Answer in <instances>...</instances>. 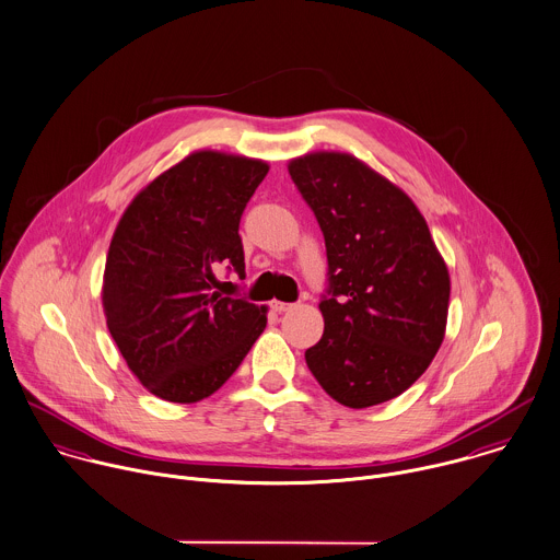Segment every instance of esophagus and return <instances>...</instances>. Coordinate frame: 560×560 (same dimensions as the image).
<instances>
[{
	"label": "esophagus",
	"instance_id": "34e87169",
	"mask_svg": "<svg viewBox=\"0 0 560 560\" xmlns=\"http://www.w3.org/2000/svg\"><path fill=\"white\" fill-rule=\"evenodd\" d=\"M271 308L276 311V313H284V311H289V308H293V304H287V302H271Z\"/></svg>",
	"mask_w": 560,
	"mask_h": 560
}]
</instances>
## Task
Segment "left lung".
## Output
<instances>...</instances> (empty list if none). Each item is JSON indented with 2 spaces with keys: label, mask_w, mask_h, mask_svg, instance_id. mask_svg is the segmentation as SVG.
<instances>
[{
  "label": "left lung",
  "mask_w": 560,
  "mask_h": 560,
  "mask_svg": "<svg viewBox=\"0 0 560 560\" xmlns=\"http://www.w3.org/2000/svg\"><path fill=\"white\" fill-rule=\"evenodd\" d=\"M289 174L324 232V337L306 350L322 388L368 408L401 395L439 352L450 273L412 199L341 152H313Z\"/></svg>",
  "instance_id": "8db88e82"
}]
</instances>
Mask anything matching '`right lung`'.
Returning <instances> with one entry per match:
<instances>
[{
  "label": "right lung",
  "mask_w": 560,
  "mask_h": 560,
  "mask_svg": "<svg viewBox=\"0 0 560 560\" xmlns=\"http://www.w3.org/2000/svg\"><path fill=\"white\" fill-rule=\"evenodd\" d=\"M269 165L201 150L161 174L121 214L102 304L130 372L161 399L212 395L267 326V308L217 291V269L245 278L241 214Z\"/></svg>",
  "instance_id": "add662e5"
}]
</instances>
